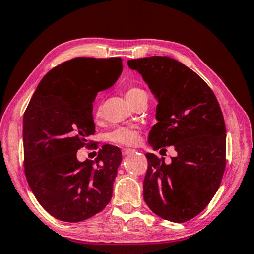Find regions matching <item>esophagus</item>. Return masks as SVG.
I'll return each instance as SVG.
<instances>
[{"label": "esophagus", "instance_id": "esophagus-1", "mask_svg": "<svg viewBox=\"0 0 254 254\" xmlns=\"http://www.w3.org/2000/svg\"><path fill=\"white\" fill-rule=\"evenodd\" d=\"M122 152H123L124 156H126V155H129V154H131L132 152H135V150L131 149V148H124V149L122 150Z\"/></svg>", "mask_w": 254, "mask_h": 254}]
</instances>
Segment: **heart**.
Instances as JSON below:
<instances>
[{"mask_svg": "<svg viewBox=\"0 0 254 254\" xmlns=\"http://www.w3.org/2000/svg\"><path fill=\"white\" fill-rule=\"evenodd\" d=\"M125 95L126 98L130 101L132 105L134 102L140 98L141 96L146 95L145 90L139 88V87H128L125 91ZM93 115H95L96 118H99L101 116V108L99 105L95 107V110H93ZM140 137V131L139 128L137 126H131V127H117L115 128L114 130L109 131L107 134V139L114 144L118 145H126V146H132L138 143Z\"/></svg>", "mask_w": 254, "mask_h": 254, "instance_id": "b5f03b06", "label": "heart"}]
</instances>
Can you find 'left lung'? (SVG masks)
<instances>
[{
    "label": "left lung",
    "instance_id": "left-lung-1",
    "mask_svg": "<svg viewBox=\"0 0 254 254\" xmlns=\"http://www.w3.org/2000/svg\"><path fill=\"white\" fill-rule=\"evenodd\" d=\"M158 101L149 132L154 150L174 146L171 163L146 154L144 199L162 219L183 223L199 214L219 190L225 170L226 130L212 89L198 74L170 57L128 60Z\"/></svg>",
    "mask_w": 254,
    "mask_h": 254
}]
</instances>
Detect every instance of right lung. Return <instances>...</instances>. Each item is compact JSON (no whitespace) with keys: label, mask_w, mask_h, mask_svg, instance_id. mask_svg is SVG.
I'll return each mask as SVG.
<instances>
[{"label":"right lung","mask_w":254,"mask_h":254,"mask_svg":"<svg viewBox=\"0 0 254 254\" xmlns=\"http://www.w3.org/2000/svg\"><path fill=\"white\" fill-rule=\"evenodd\" d=\"M122 71L117 57L65 61L44 75L25 110L26 180L38 202L58 220H87L113 196L120 149L104 145L95 162H79L77 152L96 131L92 102L97 93L114 86Z\"/></svg>","instance_id":"1"}]
</instances>
